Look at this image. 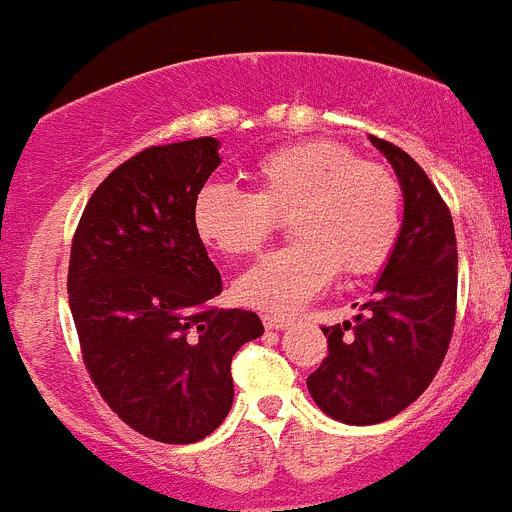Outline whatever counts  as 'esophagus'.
<instances>
[{
	"mask_svg": "<svg viewBox=\"0 0 512 512\" xmlns=\"http://www.w3.org/2000/svg\"><path fill=\"white\" fill-rule=\"evenodd\" d=\"M261 320L269 330H282L289 325V318H284V315H261Z\"/></svg>",
	"mask_w": 512,
	"mask_h": 512,
	"instance_id": "obj_1",
	"label": "esophagus"
}]
</instances>
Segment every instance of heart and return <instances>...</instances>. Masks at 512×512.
I'll return each mask as SVG.
<instances>
[{
	"instance_id": "b5f03b06",
	"label": "heart",
	"mask_w": 512,
	"mask_h": 512,
	"mask_svg": "<svg viewBox=\"0 0 512 512\" xmlns=\"http://www.w3.org/2000/svg\"><path fill=\"white\" fill-rule=\"evenodd\" d=\"M253 192L210 182L194 194L192 223L212 251L253 256L287 220L295 241L243 274L235 295L251 307L292 312L336 277L377 274L402 230V184L379 161L336 140H307L266 153Z\"/></svg>"
}]
</instances>
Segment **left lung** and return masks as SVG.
Instances as JSON below:
<instances>
[{
  "label": "left lung",
  "mask_w": 512,
  "mask_h": 512,
  "mask_svg": "<svg viewBox=\"0 0 512 512\" xmlns=\"http://www.w3.org/2000/svg\"><path fill=\"white\" fill-rule=\"evenodd\" d=\"M372 143L390 158L405 194L400 241L351 323L323 325L328 356L307 390L330 418L372 425L395 418L433 382L456 320L459 256L449 205L395 143Z\"/></svg>",
  "instance_id": "left-lung-1"
}]
</instances>
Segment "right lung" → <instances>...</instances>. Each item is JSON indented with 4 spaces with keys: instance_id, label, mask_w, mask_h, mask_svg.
Segmentation results:
<instances>
[{
    "instance_id": "right-lung-1",
    "label": "right lung",
    "mask_w": 512,
    "mask_h": 512,
    "mask_svg": "<svg viewBox=\"0 0 512 512\" xmlns=\"http://www.w3.org/2000/svg\"><path fill=\"white\" fill-rule=\"evenodd\" d=\"M217 166L215 138L143 148L94 189L71 241L84 366L112 413L161 443H194L223 423L235 351L264 333L256 312L215 307L223 279L192 205Z\"/></svg>"
}]
</instances>
